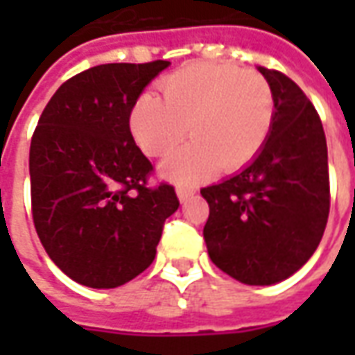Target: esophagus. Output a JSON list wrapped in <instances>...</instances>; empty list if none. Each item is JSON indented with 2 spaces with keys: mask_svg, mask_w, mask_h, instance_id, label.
<instances>
[{
  "mask_svg": "<svg viewBox=\"0 0 355 355\" xmlns=\"http://www.w3.org/2000/svg\"><path fill=\"white\" fill-rule=\"evenodd\" d=\"M193 193H196V190H193V188H186V186H178L177 188V196L180 201L190 200Z\"/></svg>",
  "mask_w": 355,
  "mask_h": 355,
  "instance_id": "obj_1",
  "label": "esophagus"
}]
</instances>
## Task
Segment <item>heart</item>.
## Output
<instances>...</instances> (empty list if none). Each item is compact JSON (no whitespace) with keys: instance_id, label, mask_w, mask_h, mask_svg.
Masks as SVG:
<instances>
[{"instance_id":"b5f03b06","label":"heart","mask_w":355,"mask_h":355,"mask_svg":"<svg viewBox=\"0 0 355 355\" xmlns=\"http://www.w3.org/2000/svg\"><path fill=\"white\" fill-rule=\"evenodd\" d=\"M162 98L142 94L131 110V132L146 155L162 157L186 132L193 139L162 165L190 184L218 167L236 171L259 154L274 125L275 101L264 76L232 64H192L159 83Z\"/></svg>"}]
</instances>
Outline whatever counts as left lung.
<instances>
[{
  "instance_id": "8db88e82",
  "label": "left lung",
  "mask_w": 355,
  "mask_h": 355,
  "mask_svg": "<svg viewBox=\"0 0 355 355\" xmlns=\"http://www.w3.org/2000/svg\"><path fill=\"white\" fill-rule=\"evenodd\" d=\"M275 101L259 155L201 196L211 261L247 285L283 282L320 245L329 216L327 140L318 112L295 81L259 66Z\"/></svg>"
}]
</instances>
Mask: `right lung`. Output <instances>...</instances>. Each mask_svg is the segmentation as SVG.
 <instances>
[{
	"mask_svg": "<svg viewBox=\"0 0 355 355\" xmlns=\"http://www.w3.org/2000/svg\"><path fill=\"white\" fill-rule=\"evenodd\" d=\"M169 66L101 64L51 96L30 144L32 216L42 245L68 277L114 289L155 259L175 188H150L152 163L135 144L129 117L150 81Z\"/></svg>",
	"mask_w": 355,
	"mask_h": 355,
	"instance_id": "add662e5",
	"label": "right lung"
}]
</instances>
